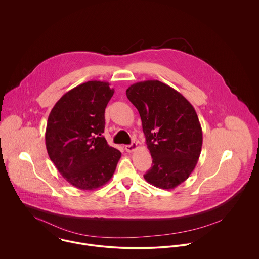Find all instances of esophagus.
<instances>
[{
	"instance_id": "1",
	"label": "esophagus",
	"mask_w": 259,
	"mask_h": 259,
	"mask_svg": "<svg viewBox=\"0 0 259 259\" xmlns=\"http://www.w3.org/2000/svg\"><path fill=\"white\" fill-rule=\"evenodd\" d=\"M124 148H125V150H126L127 152H133L134 150H136V149L138 148V144H137V143H135V142H133L131 145L125 146Z\"/></svg>"
}]
</instances>
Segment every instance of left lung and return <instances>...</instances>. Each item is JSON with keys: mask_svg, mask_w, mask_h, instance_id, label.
I'll use <instances>...</instances> for the list:
<instances>
[{"mask_svg": "<svg viewBox=\"0 0 259 259\" xmlns=\"http://www.w3.org/2000/svg\"><path fill=\"white\" fill-rule=\"evenodd\" d=\"M126 97L140 112L152 166L148 184L172 189L193 171L202 147V130L194 108L171 87L155 79L139 81Z\"/></svg>", "mask_w": 259, "mask_h": 259, "instance_id": "left-lung-1", "label": "left lung"}]
</instances>
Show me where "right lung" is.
I'll use <instances>...</instances> for the list:
<instances>
[{"instance_id": "obj_1", "label": "right lung", "mask_w": 259, "mask_h": 259, "mask_svg": "<svg viewBox=\"0 0 259 259\" xmlns=\"http://www.w3.org/2000/svg\"><path fill=\"white\" fill-rule=\"evenodd\" d=\"M113 93L107 81H87L66 93L49 114L48 154L76 188L91 190L106 185L121 156L103 136L105 110Z\"/></svg>"}]
</instances>
